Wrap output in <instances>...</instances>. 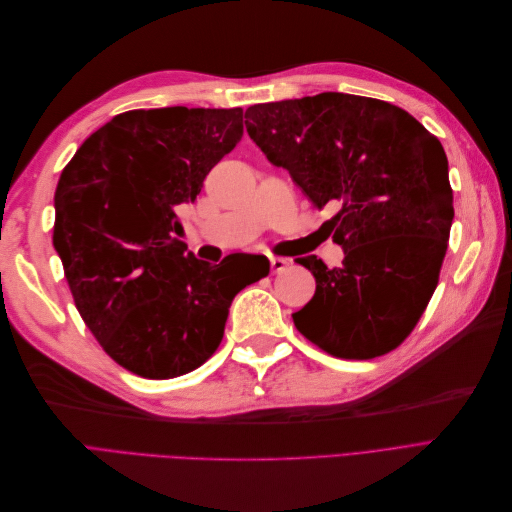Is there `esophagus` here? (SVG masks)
I'll return each mask as SVG.
<instances>
[{
    "label": "esophagus",
    "instance_id": "esophagus-1",
    "mask_svg": "<svg viewBox=\"0 0 512 512\" xmlns=\"http://www.w3.org/2000/svg\"><path fill=\"white\" fill-rule=\"evenodd\" d=\"M269 260H271V271L273 273H280V271H284L290 265V260L282 258V256H271Z\"/></svg>",
    "mask_w": 512,
    "mask_h": 512
}]
</instances>
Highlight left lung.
Masks as SVG:
<instances>
[{
  "label": "left lung",
  "instance_id": "8db88e82",
  "mask_svg": "<svg viewBox=\"0 0 512 512\" xmlns=\"http://www.w3.org/2000/svg\"><path fill=\"white\" fill-rule=\"evenodd\" d=\"M252 141L322 209L342 267L297 258L316 277L292 314L309 342L339 359H374L412 333L438 286L455 218L440 141L404 108L324 91L245 111Z\"/></svg>",
  "mask_w": 512,
  "mask_h": 512
}]
</instances>
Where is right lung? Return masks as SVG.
Here are the masks:
<instances>
[{
	"label": "right lung",
	"instance_id": "obj_1",
	"mask_svg": "<svg viewBox=\"0 0 512 512\" xmlns=\"http://www.w3.org/2000/svg\"><path fill=\"white\" fill-rule=\"evenodd\" d=\"M241 136V108H141L104 123L61 170L53 245L76 309L136 376L168 380L203 365L235 294L256 282L226 258L198 260L175 237L177 209ZM262 262L257 280L269 273Z\"/></svg>",
	"mask_w": 512,
	"mask_h": 512
}]
</instances>
